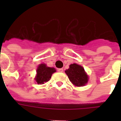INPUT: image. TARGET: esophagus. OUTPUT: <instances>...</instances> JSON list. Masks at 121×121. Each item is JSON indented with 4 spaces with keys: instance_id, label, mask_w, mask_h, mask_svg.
Instances as JSON below:
<instances>
[{
    "instance_id": "34e87169",
    "label": "esophagus",
    "mask_w": 121,
    "mask_h": 121,
    "mask_svg": "<svg viewBox=\"0 0 121 121\" xmlns=\"http://www.w3.org/2000/svg\"><path fill=\"white\" fill-rule=\"evenodd\" d=\"M58 72L61 73V72H63V68H58Z\"/></svg>"
}]
</instances>
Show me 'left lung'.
Returning a JSON list of instances; mask_svg holds the SVG:
<instances>
[{"instance_id":"8db88e82","label":"left lung","mask_w":121,"mask_h":121,"mask_svg":"<svg viewBox=\"0 0 121 121\" xmlns=\"http://www.w3.org/2000/svg\"><path fill=\"white\" fill-rule=\"evenodd\" d=\"M70 82L75 86H82L88 82V76L86 75L82 66L73 63L70 65V68L65 71Z\"/></svg>"}]
</instances>
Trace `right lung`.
Wrapping results in <instances>:
<instances>
[{
  "instance_id": "add662e5",
  "label": "right lung",
  "mask_w": 121,
  "mask_h": 121,
  "mask_svg": "<svg viewBox=\"0 0 121 121\" xmlns=\"http://www.w3.org/2000/svg\"><path fill=\"white\" fill-rule=\"evenodd\" d=\"M55 72L56 70L54 68L48 67L45 64H41L37 69V75L35 80L38 84H43L51 78L52 74Z\"/></svg>"
}]
</instances>
